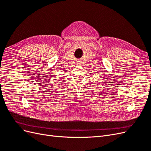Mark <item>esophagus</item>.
Segmentation results:
<instances>
[{"mask_svg":"<svg viewBox=\"0 0 151 151\" xmlns=\"http://www.w3.org/2000/svg\"><path fill=\"white\" fill-rule=\"evenodd\" d=\"M81 62H80V61H78V62H77V64H79V63H80Z\"/></svg>","mask_w":151,"mask_h":151,"instance_id":"1","label":"esophagus"}]
</instances>
